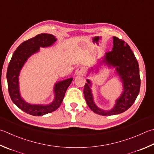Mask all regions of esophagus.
<instances>
[{
  "mask_svg": "<svg viewBox=\"0 0 154 154\" xmlns=\"http://www.w3.org/2000/svg\"><path fill=\"white\" fill-rule=\"evenodd\" d=\"M84 73H85V69L83 67H78L75 71V75H83Z\"/></svg>",
  "mask_w": 154,
  "mask_h": 154,
  "instance_id": "34e87169",
  "label": "esophagus"
}]
</instances>
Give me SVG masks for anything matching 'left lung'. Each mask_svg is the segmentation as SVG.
I'll return each mask as SVG.
<instances>
[{
  "label": "left lung",
  "instance_id": "1",
  "mask_svg": "<svg viewBox=\"0 0 154 154\" xmlns=\"http://www.w3.org/2000/svg\"><path fill=\"white\" fill-rule=\"evenodd\" d=\"M105 60L107 64L116 67L117 73L123 83V92L112 109L103 111L96 106L89 88L90 81L84 86L83 93L89 107L93 112L102 116H113L124 112L130 107L136 99L140 89L139 65L133 51L127 43L113 37V50L106 53Z\"/></svg>",
  "mask_w": 154,
  "mask_h": 154
}]
</instances>
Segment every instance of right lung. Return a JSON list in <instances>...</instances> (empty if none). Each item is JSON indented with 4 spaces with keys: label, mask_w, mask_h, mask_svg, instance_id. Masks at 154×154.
<instances>
[{
    "label": "right lung",
    "mask_w": 154,
    "mask_h": 154,
    "mask_svg": "<svg viewBox=\"0 0 154 154\" xmlns=\"http://www.w3.org/2000/svg\"><path fill=\"white\" fill-rule=\"evenodd\" d=\"M57 39L53 35L41 33L29 40L24 41L14 51L8 66L7 78L10 97L17 106L25 113L35 116H41L53 112L61 105L65 92L73 79L60 81L55 86V98L52 103L48 105H37L26 103L21 98L19 90V77L20 70L24 63L31 56L39 50L40 47H48L52 45Z\"/></svg>",
    "instance_id": "right-lung-1"
}]
</instances>
